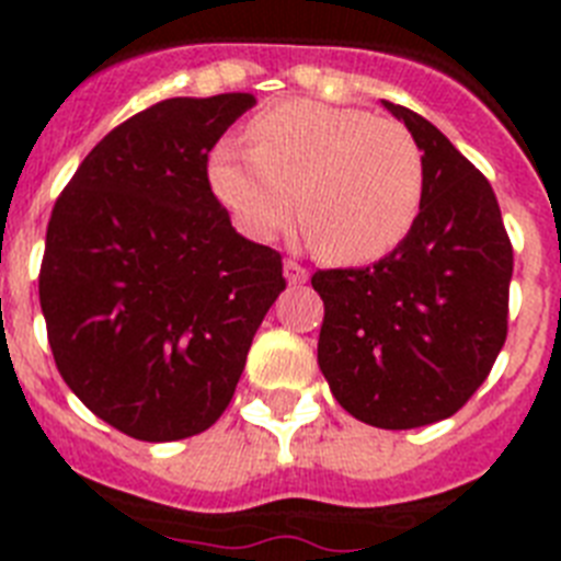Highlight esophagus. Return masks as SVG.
<instances>
[{
	"mask_svg": "<svg viewBox=\"0 0 561 561\" xmlns=\"http://www.w3.org/2000/svg\"><path fill=\"white\" fill-rule=\"evenodd\" d=\"M284 275H286V280H289L291 286L306 284V280H309V270L297 264V261H286V264H284Z\"/></svg>",
	"mask_w": 561,
	"mask_h": 561,
	"instance_id": "esophagus-1",
	"label": "esophagus"
}]
</instances>
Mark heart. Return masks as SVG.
Here are the masks:
<instances>
[{"label":"heart","mask_w":561,"mask_h":561,"mask_svg":"<svg viewBox=\"0 0 561 561\" xmlns=\"http://www.w3.org/2000/svg\"><path fill=\"white\" fill-rule=\"evenodd\" d=\"M250 148L219 142L210 187L236 225L270 241L295 221L334 264H370L410 236L424 202L413 134L365 108L284 101L255 114Z\"/></svg>","instance_id":"1"}]
</instances>
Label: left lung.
Instances as JSON below:
<instances>
[{"instance_id":"left-lung-1","label":"left lung","mask_w":561,"mask_h":561,"mask_svg":"<svg viewBox=\"0 0 561 561\" xmlns=\"http://www.w3.org/2000/svg\"><path fill=\"white\" fill-rule=\"evenodd\" d=\"M413 134L424 202L410 236L362 270H320L317 362L354 419L413 430L458 413L508 331L514 252L483 173L421 114L381 101Z\"/></svg>"}]
</instances>
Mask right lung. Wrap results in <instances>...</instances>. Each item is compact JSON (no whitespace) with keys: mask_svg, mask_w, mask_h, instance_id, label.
Returning a JSON list of instances; mask_svg holds the SVG:
<instances>
[{"mask_svg":"<svg viewBox=\"0 0 561 561\" xmlns=\"http://www.w3.org/2000/svg\"><path fill=\"white\" fill-rule=\"evenodd\" d=\"M250 92L171 98L103 137L58 196L38 300L58 374L137 440L205 433L286 289L280 252L238 236L207 153Z\"/></svg>","mask_w":561,"mask_h":561,"instance_id":"obj_1","label":"right lung"}]
</instances>
